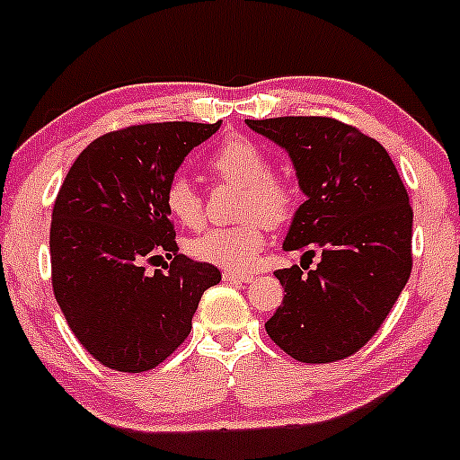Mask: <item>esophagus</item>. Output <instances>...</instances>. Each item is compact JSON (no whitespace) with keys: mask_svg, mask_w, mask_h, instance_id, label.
Instances as JSON below:
<instances>
[{"mask_svg":"<svg viewBox=\"0 0 460 460\" xmlns=\"http://www.w3.org/2000/svg\"><path fill=\"white\" fill-rule=\"evenodd\" d=\"M252 274L248 272H232V270H226L224 272V281H230V283H250L252 281Z\"/></svg>","mask_w":460,"mask_h":460,"instance_id":"1","label":"esophagus"}]
</instances>
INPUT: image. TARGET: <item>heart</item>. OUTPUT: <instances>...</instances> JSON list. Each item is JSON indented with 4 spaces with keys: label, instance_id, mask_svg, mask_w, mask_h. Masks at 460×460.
Listing matches in <instances>:
<instances>
[{
    "label": "heart",
    "instance_id": "obj_1",
    "mask_svg": "<svg viewBox=\"0 0 460 460\" xmlns=\"http://www.w3.org/2000/svg\"><path fill=\"white\" fill-rule=\"evenodd\" d=\"M208 170L224 181L241 188V215L248 221L230 228H210L188 245L199 261L219 268H252L265 245L268 226H281L295 215L299 192L295 183L272 172L268 153L254 139L243 135L226 137L206 161ZM165 208L179 224L195 228L201 224L203 206L190 179L174 177L165 186Z\"/></svg>",
    "mask_w": 460,
    "mask_h": 460
}]
</instances>
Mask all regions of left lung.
I'll return each instance as SVG.
<instances>
[{
    "label": "left lung",
    "mask_w": 460,
    "mask_h": 460,
    "mask_svg": "<svg viewBox=\"0 0 460 460\" xmlns=\"http://www.w3.org/2000/svg\"><path fill=\"white\" fill-rule=\"evenodd\" d=\"M288 150L305 195L283 250L321 261L274 277L283 303L265 332L301 363H332L378 332L411 272V206L387 150L332 117L245 119Z\"/></svg>",
    "instance_id": "8db88e82"
}]
</instances>
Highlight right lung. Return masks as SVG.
Masks as SVG:
<instances>
[{"instance_id":"1","label":"right lung","mask_w":460,"mask_h":460,"mask_svg":"<svg viewBox=\"0 0 460 460\" xmlns=\"http://www.w3.org/2000/svg\"><path fill=\"white\" fill-rule=\"evenodd\" d=\"M217 124L164 121L106 132L70 165L55 199V299L102 366L146 372L186 341L201 295L221 281L210 263L179 254L165 186ZM165 253L171 265L148 273Z\"/></svg>"}]
</instances>
